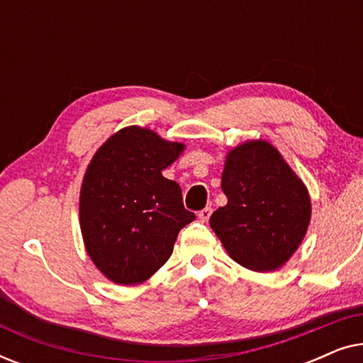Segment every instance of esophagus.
<instances>
[{"label": "esophagus", "instance_id": "esophagus-1", "mask_svg": "<svg viewBox=\"0 0 363 363\" xmlns=\"http://www.w3.org/2000/svg\"><path fill=\"white\" fill-rule=\"evenodd\" d=\"M211 213H213V208H210V206H206L205 210H201L200 213H198V218H200V221H208L210 220V216H211Z\"/></svg>", "mask_w": 363, "mask_h": 363}]
</instances>
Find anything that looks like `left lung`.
Wrapping results in <instances>:
<instances>
[{
    "instance_id": "obj_1",
    "label": "left lung",
    "mask_w": 363,
    "mask_h": 363,
    "mask_svg": "<svg viewBox=\"0 0 363 363\" xmlns=\"http://www.w3.org/2000/svg\"><path fill=\"white\" fill-rule=\"evenodd\" d=\"M221 190L228 203L213 213L210 226L231 259L256 272L284 266L304 241L312 203L281 152L262 138L230 148Z\"/></svg>"
}]
</instances>
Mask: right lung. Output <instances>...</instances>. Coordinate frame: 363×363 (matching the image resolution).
<instances>
[{
    "instance_id": "obj_1",
    "label": "right lung",
    "mask_w": 363,
    "mask_h": 363,
    "mask_svg": "<svg viewBox=\"0 0 363 363\" xmlns=\"http://www.w3.org/2000/svg\"><path fill=\"white\" fill-rule=\"evenodd\" d=\"M152 128L123 127L89 162L79 193V225L94 266L118 286H137L172 256L178 233L195 220L182 188L162 170L185 152Z\"/></svg>"
}]
</instances>
